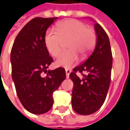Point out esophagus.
Instances as JSON below:
<instances>
[{
    "label": "esophagus",
    "instance_id": "obj_1",
    "mask_svg": "<svg viewBox=\"0 0 130 130\" xmlns=\"http://www.w3.org/2000/svg\"><path fill=\"white\" fill-rule=\"evenodd\" d=\"M65 72H66V77L68 78L69 75H70V73L71 72V70L70 69H65Z\"/></svg>",
    "mask_w": 130,
    "mask_h": 130
}]
</instances>
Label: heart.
Listing matches in <instances>:
<instances>
[{
    "mask_svg": "<svg viewBox=\"0 0 130 130\" xmlns=\"http://www.w3.org/2000/svg\"><path fill=\"white\" fill-rule=\"evenodd\" d=\"M68 40L66 47L68 50L59 53L55 64L59 67L71 68L78 61V55L85 57L92 48L96 41L95 31L82 21L70 19L59 23L55 30L49 29L45 35L47 50L55 56L61 50L63 41Z\"/></svg>",
    "mask_w": 130,
    "mask_h": 130,
    "instance_id": "b5f03b06",
    "label": "heart"
}]
</instances>
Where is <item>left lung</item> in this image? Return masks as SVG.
I'll list each match as a JSON object with an SVG mask.
<instances>
[{
	"instance_id": "left-lung-1",
	"label": "left lung",
	"mask_w": 130,
	"mask_h": 130,
	"mask_svg": "<svg viewBox=\"0 0 130 130\" xmlns=\"http://www.w3.org/2000/svg\"><path fill=\"white\" fill-rule=\"evenodd\" d=\"M95 30L97 35L95 50L70 74L73 82L72 108L83 115L94 113L102 107L111 81L112 55L109 38L98 23L95 24ZM77 72L83 75L82 79L76 75Z\"/></svg>"
}]
</instances>
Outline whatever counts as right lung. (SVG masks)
I'll return each instance as SVG.
<instances>
[{
    "label": "right lung",
    "mask_w": 130,
    "mask_h": 130,
    "mask_svg": "<svg viewBox=\"0 0 130 130\" xmlns=\"http://www.w3.org/2000/svg\"><path fill=\"white\" fill-rule=\"evenodd\" d=\"M58 18H35L16 36L10 53L17 95L29 112L41 115L53 105V93L66 77L63 68L47 70L53 60L45 44L46 30ZM47 73L45 77L42 73Z\"/></svg>",
    "instance_id": "obj_1"
}]
</instances>
